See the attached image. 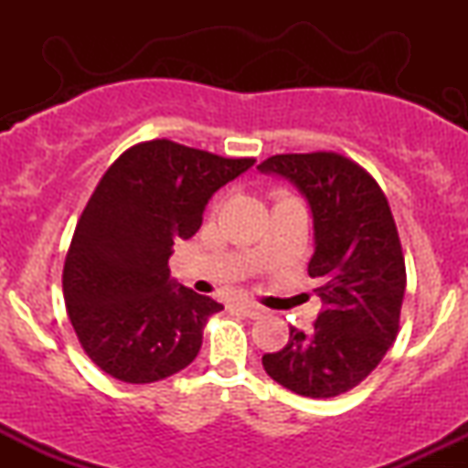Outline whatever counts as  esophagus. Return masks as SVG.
Masks as SVG:
<instances>
[{"instance_id": "1", "label": "esophagus", "mask_w": 468, "mask_h": 468, "mask_svg": "<svg viewBox=\"0 0 468 468\" xmlns=\"http://www.w3.org/2000/svg\"><path fill=\"white\" fill-rule=\"evenodd\" d=\"M238 310H239L241 314L250 316V319H257V316L264 314V308H261V305L255 303V302H239L238 303Z\"/></svg>"}]
</instances>
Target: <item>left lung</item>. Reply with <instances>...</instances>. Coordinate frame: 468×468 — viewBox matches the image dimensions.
Returning a JSON list of instances; mask_svg holds the SVG:
<instances>
[{"mask_svg":"<svg viewBox=\"0 0 468 468\" xmlns=\"http://www.w3.org/2000/svg\"><path fill=\"white\" fill-rule=\"evenodd\" d=\"M257 169L292 182L308 200V275L324 302L308 335L290 325L286 347L261 363L294 394L335 399L367 378L399 335L407 275L389 202L361 165L335 152L271 155Z\"/></svg>","mask_w":468,"mask_h":468,"instance_id":"1","label":"left lung"}]
</instances>
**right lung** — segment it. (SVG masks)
I'll return each mask as SVG.
<instances>
[{"label":"right lung","instance_id":"add662e5","mask_svg":"<svg viewBox=\"0 0 468 468\" xmlns=\"http://www.w3.org/2000/svg\"><path fill=\"white\" fill-rule=\"evenodd\" d=\"M255 158L138 143L105 171L80 213L63 266V299L80 347L122 383H155L197 356L208 316L224 310L169 275L219 186Z\"/></svg>","mask_w":468,"mask_h":468}]
</instances>
